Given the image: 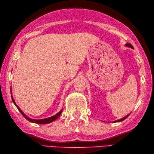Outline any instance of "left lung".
<instances>
[{
    "label": "left lung",
    "instance_id": "8db88e82",
    "mask_svg": "<svg viewBox=\"0 0 154 154\" xmlns=\"http://www.w3.org/2000/svg\"><path fill=\"white\" fill-rule=\"evenodd\" d=\"M127 46H128V47H130V48H132V49H134V48H133V46L132 45V44H128V43H127L126 44ZM128 116H129V114L128 115H127V116H126L125 117H124V118H122V119H120V120H116V121H114V122H120V121H122V120H125L126 118H128Z\"/></svg>",
    "mask_w": 154,
    "mask_h": 154
}]
</instances>
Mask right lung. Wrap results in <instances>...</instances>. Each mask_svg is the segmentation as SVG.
<instances>
[{
  "label": "right lung",
  "mask_w": 154,
  "mask_h": 154,
  "mask_svg": "<svg viewBox=\"0 0 154 154\" xmlns=\"http://www.w3.org/2000/svg\"><path fill=\"white\" fill-rule=\"evenodd\" d=\"M12 101H13V103H14V104H15V106H16V108H17L18 110L20 111V113L22 114V116H24L26 119L28 120V121H30V122H34V123H35V124H48V123H50V122H53V121H54V120H56L57 119H58L59 116H60V114H61V112H62V110H61L60 111V112H59L57 114H55V115H54V116H51V117H50V118H48V119H41V120H34V119H29V118H28V116H26L25 115L24 113H23L22 111L20 109V108L16 104V103L14 102V99H13L12 97Z\"/></svg>",
  "instance_id": "1"
}]
</instances>
